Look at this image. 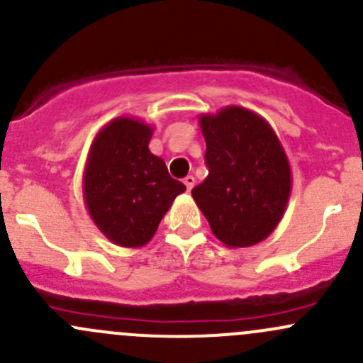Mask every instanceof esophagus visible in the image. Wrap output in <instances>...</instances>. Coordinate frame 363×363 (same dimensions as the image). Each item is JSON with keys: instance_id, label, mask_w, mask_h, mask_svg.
Returning <instances> with one entry per match:
<instances>
[{"instance_id": "obj_1", "label": "esophagus", "mask_w": 363, "mask_h": 363, "mask_svg": "<svg viewBox=\"0 0 363 363\" xmlns=\"http://www.w3.org/2000/svg\"><path fill=\"white\" fill-rule=\"evenodd\" d=\"M184 184H186V189H188V191H191L193 186H195V177H193V175L184 177Z\"/></svg>"}]
</instances>
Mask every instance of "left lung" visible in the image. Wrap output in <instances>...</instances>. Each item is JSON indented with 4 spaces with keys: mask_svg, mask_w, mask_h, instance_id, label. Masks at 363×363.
<instances>
[{
    "mask_svg": "<svg viewBox=\"0 0 363 363\" xmlns=\"http://www.w3.org/2000/svg\"><path fill=\"white\" fill-rule=\"evenodd\" d=\"M208 175L191 195L226 247H250L277 228L291 195V168L269 123L228 105L199 117Z\"/></svg>",
    "mask_w": 363,
    "mask_h": 363,
    "instance_id": "left-lung-1",
    "label": "left lung"
}]
</instances>
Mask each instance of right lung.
Segmentation results:
<instances>
[{
    "label": "right lung",
    "mask_w": 363,
    "mask_h": 363,
    "mask_svg": "<svg viewBox=\"0 0 363 363\" xmlns=\"http://www.w3.org/2000/svg\"><path fill=\"white\" fill-rule=\"evenodd\" d=\"M155 128L121 116L94 137L82 175V193L91 219L112 244L142 247L155 237L160 221L182 182L149 151Z\"/></svg>",
    "instance_id": "1"
}]
</instances>
